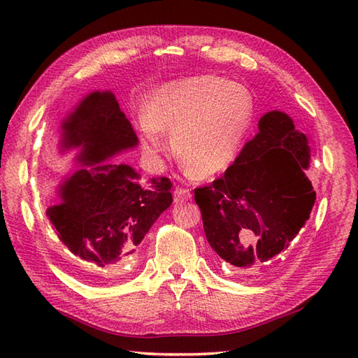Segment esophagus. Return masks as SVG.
Listing matches in <instances>:
<instances>
[{
  "label": "esophagus",
  "instance_id": "obj_1",
  "mask_svg": "<svg viewBox=\"0 0 358 358\" xmlns=\"http://www.w3.org/2000/svg\"><path fill=\"white\" fill-rule=\"evenodd\" d=\"M191 199H192V194H191V191H189V189L181 187V186L175 187V191H173L175 203H183V201H187Z\"/></svg>",
  "mask_w": 358,
  "mask_h": 358
}]
</instances>
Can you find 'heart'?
<instances>
[{"instance_id":"obj_1","label":"heart","mask_w":358,"mask_h":358,"mask_svg":"<svg viewBox=\"0 0 358 358\" xmlns=\"http://www.w3.org/2000/svg\"><path fill=\"white\" fill-rule=\"evenodd\" d=\"M246 87L215 75H200L157 87L138 120L144 154L166 150L163 131L187 169L200 177L224 172L237 157L252 121Z\"/></svg>"}]
</instances>
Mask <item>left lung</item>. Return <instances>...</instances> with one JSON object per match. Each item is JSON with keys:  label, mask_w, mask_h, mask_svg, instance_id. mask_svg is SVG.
I'll return each mask as SVG.
<instances>
[{"label": "left lung", "mask_w": 358, "mask_h": 358, "mask_svg": "<svg viewBox=\"0 0 358 358\" xmlns=\"http://www.w3.org/2000/svg\"><path fill=\"white\" fill-rule=\"evenodd\" d=\"M258 129L223 177L194 191L210 248L235 269L268 263L287 249L315 203L305 173L306 135L278 110L263 115Z\"/></svg>", "instance_id": "left-lung-1"}]
</instances>
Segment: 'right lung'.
I'll return each instance as SVG.
<instances>
[{
	"mask_svg": "<svg viewBox=\"0 0 358 358\" xmlns=\"http://www.w3.org/2000/svg\"><path fill=\"white\" fill-rule=\"evenodd\" d=\"M136 143L131 121L110 92L90 94L63 123V148H81L78 162L89 167L64 181L62 203L45 215L63 245L98 269L131 262L150 226L172 204L169 178L143 181L131 166L106 162ZM89 275L108 277L100 271Z\"/></svg>",
	"mask_w": 358,
	"mask_h": 358,
	"instance_id": "1",
	"label": "right lung"
}]
</instances>
